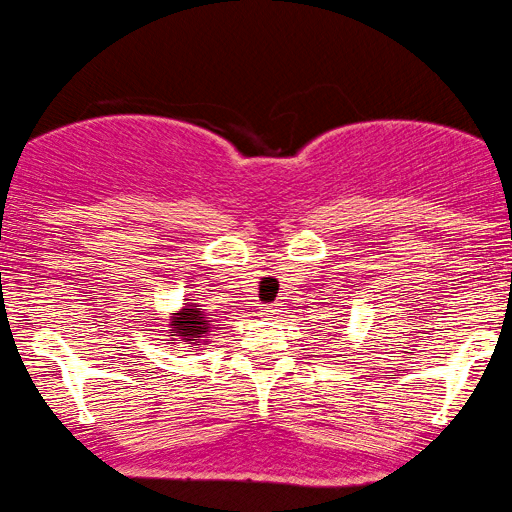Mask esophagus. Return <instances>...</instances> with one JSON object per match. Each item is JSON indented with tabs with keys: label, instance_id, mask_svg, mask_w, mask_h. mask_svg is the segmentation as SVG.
Segmentation results:
<instances>
[{
	"label": "esophagus",
	"instance_id": "obj_1",
	"mask_svg": "<svg viewBox=\"0 0 512 512\" xmlns=\"http://www.w3.org/2000/svg\"><path fill=\"white\" fill-rule=\"evenodd\" d=\"M263 316H268V318H275V316H282V304H270V306H266V309L261 311Z\"/></svg>",
	"mask_w": 512,
	"mask_h": 512
}]
</instances>
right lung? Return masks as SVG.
<instances>
[{
    "instance_id": "right-lung-1",
    "label": "right lung",
    "mask_w": 512,
    "mask_h": 512,
    "mask_svg": "<svg viewBox=\"0 0 512 512\" xmlns=\"http://www.w3.org/2000/svg\"><path fill=\"white\" fill-rule=\"evenodd\" d=\"M170 326H172V340L179 338L189 347L198 345V342L208 345V340L203 338L210 335V318L206 316V311L196 309V304H186L177 311V314L170 316Z\"/></svg>"
}]
</instances>
